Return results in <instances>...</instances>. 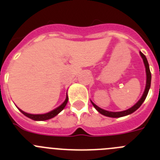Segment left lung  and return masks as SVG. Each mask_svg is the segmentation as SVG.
I'll return each mask as SVG.
<instances>
[{
    "label": "left lung",
    "mask_w": 160,
    "mask_h": 160,
    "mask_svg": "<svg viewBox=\"0 0 160 160\" xmlns=\"http://www.w3.org/2000/svg\"><path fill=\"white\" fill-rule=\"evenodd\" d=\"M140 54L142 58V60H143L144 65H145V67H146V73H147V84H146V88H145V91H144L143 94H142V98H140V100L138 102L135 104V106H133L131 108L128 109L127 111H120V112H111V111H105V110H103V109H101L100 107H98V106H96L94 103H93L91 102V103L93 104V106L94 107V108L97 110L100 114H103V115H105V116L107 117H111V118H119V117H122V116H126V115H128V114H131V113L135 112L136 111L137 109L139 108L140 106L142 105V102H144V100L146 99L147 96H148V91H149V89L151 87V80H152V73H151V71H150L149 69V64H148V62L147 60L146 56L140 52Z\"/></svg>",
    "instance_id": "1"
}]
</instances>
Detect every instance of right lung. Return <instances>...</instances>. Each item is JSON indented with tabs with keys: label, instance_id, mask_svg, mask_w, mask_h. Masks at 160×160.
<instances>
[{
	"label": "right lung",
	"instance_id": "right-lung-1",
	"mask_svg": "<svg viewBox=\"0 0 160 160\" xmlns=\"http://www.w3.org/2000/svg\"><path fill=\"white\" fill-rule=\"evenodd\" d=\"M67 102H68V97L66 96V100H65L64 102H63L62 104L60 106V107H58V108H56L55 110H53V111H50V112L46 113V114H28V113H26V112H24L23 111L20 110V109L19 110H20V111L22 113V114H25V116H27L28 118H31V119L38 120V121H43V120H47V119H49V118H53V117L56 116L58 114H59V113H60L61 111H62L63 109L65 108V107H66Z\"/></svg>",
	"mask_w": 160,
	"mask_h": 160
}]
</instances>
